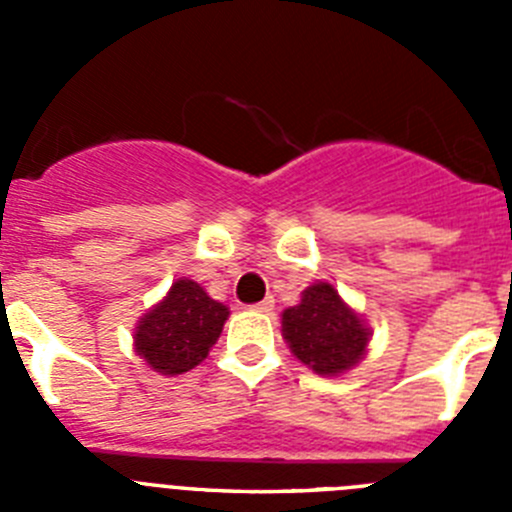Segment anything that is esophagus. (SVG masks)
Returning <instances> with one entry per match:
<instances>
[{
    "label": "esophagus",
    "mask_w": 512,
    "mask_h": 512,
    "mask_svg": "<svg viewBox=\"0 0 512 512\" xmlns=\"http://www.w3.org/2000/svg\"><path fill=\"white\" fill-rule=\"evenodd\" d=\"M253 310H256V312H271V310H274V297H266V300H261L259 305H253Z\"/></svg>",
    "instance_id": "34e87169"
}]
</instances>
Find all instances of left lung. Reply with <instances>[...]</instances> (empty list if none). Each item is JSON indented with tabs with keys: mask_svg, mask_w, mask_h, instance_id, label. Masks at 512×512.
Returning a JSON list of instances; mask_svg holds the SVG:
<instances>
[{
	"mask_svg": "<svg viewBox=\"0 0 512 512\" xmlns=\"http://www.w3.org/2000/svg\"><path fill=\"white\" fill-rule=\"evenodd\" d=\"M282 333L292 354L323 377H336L359 364L372 336L361 315L328 282L307 287L300 305L282 312Z\"/></svg>",
	"mask_w": 512,
	"mask_h": 512,
	"instance_id": "left-lung-1",
	"label": "left lung"
}]
</instances>
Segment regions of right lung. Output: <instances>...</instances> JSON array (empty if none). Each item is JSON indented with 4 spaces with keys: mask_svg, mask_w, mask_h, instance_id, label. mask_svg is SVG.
Listing matches in <instances>:
<instances>
[{
    "mask_svg": "<svg viewBox=\"0 0 512 512\" xmlns=\"http://www.w3.org/2000/svg\"><path fill=\"white\" fill-rule=\"evenodd\" d=\"M228 307L192 279H176L169 295L135 325V351L153 372L174 377L207 359L228 320Z\"/></svg>",
    "mask_w": 512,
    "mask_h": 512,
    "instance_id": "right-lung-1",
    "label": "right lung"
}]
</instances>
